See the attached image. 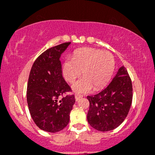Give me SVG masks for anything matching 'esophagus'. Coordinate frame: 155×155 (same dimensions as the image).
Listing matches in <instances>:
<instances>
[{"instance_id": "obj_1", "label": "esophagus", "mask_w": 155, "mask_h": 155, "mask_svg": "<svg viewBox=\"0 0 155 155\" xmlns=\"http://www.w3.org/2000/svg\"><path fill=\"white\" fill-rule=\"evenodd\" d=\"M74 98H75L76 101H78V100H80L81 99H82V98H83V96L78 95V94H75V96H74Z\"/></svg>"}]
</instances>
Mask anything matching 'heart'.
Here are the masks:
<instances>
[{
    "label": "heart",
    "mask_w": 155,
    "mask_h": 155,
    "mask_svg": "<svg viewBox=\"0 0 155 155\" xmlns=\"http://www.w3.org/2000/svg\"><path fill=\"white\" fill-rule=\"evenodd\" d=\"M112 54L94 48H82L75 51L72 58L64 60L62 73L66 81L72 83L83 71V77L74 82L72 88L79 94H87L93 88H103L110 81L114 70Z\"/></svg>",
    "instance_id": "1"
}]
</instances>
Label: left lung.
<instances>
[{"instance_id":"left-lung-1","label":"left lung","mask_w":155,"mask_h":155,"mask_svg":"<svg viewBox=\"0 0 155 155\" xmlns=\"http://www.w3.org/2000/svg\"><path fill=\"white\" fill-rule=\"evenodd\" d=\"M87 99L90 103L87 120L91 126L103 132L117 128L128 115L132 103V83L126 68L120 67L106 88Z\"/></svg>"}]
</instances>
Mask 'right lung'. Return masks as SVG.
Returning a JSON list of instances; mask_svg holds the SVG:
<instances>
[{
    "instance_id": "add662e5",
    "label": "right lung",
    "mask_w": 155,
    "mask_h": 155,
    "mask_svg": "<svg viewBox=\"0 0 155 155\" xmlns=\"http://www.w3.org/2000/svg\"><path fill=\"white\" fill-rule=\"evenodd\" d=\"M70 42L47 49L31 68L27 88V101L31 117L41 130L56 133L63 130L70 121V114L75 99L74 95L59 100L70 87L62 76L61 54Z\"/></svg>"
}]
</instances>
